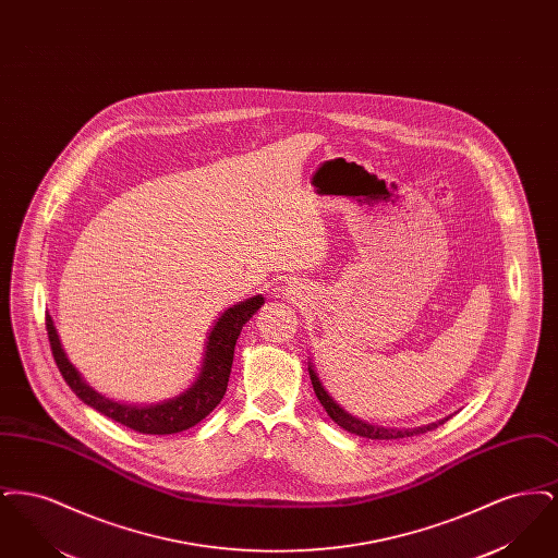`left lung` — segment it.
<instances>
[{"instance_id": "8db88e82", "label": "left lung", "mask_w": 558, "mask_h": 558, "mask_svg": "<svg viewBox=\"0 0 558 558\" xmlns=\"http://www.w3.org/2000/svg\"><path fill=\"white\" fill-rule=\"evenodd\" d=\"M310 376H312V385H314V391L318 396L319 403L324 405L328 416L337 425L343 426L345 430L355 433L360 437H368V439H401V437H412V435H421V433H426V430H433V428H437V426L444 425L448 421L446 418V421H439V423H433V425L418 426V428H385V426L368 425V423H362L360 418L347 414L345 410L326 393V389L319 383L318 374L314 372L312 366H310Z\"/></svg>"}]
</instances>
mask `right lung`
I'll use <instances>...</instances> for the list:
<instances>
[{"instance_id":"obj_1","label":"right lung","mask_w":558,"mask_h":558,"mask_svg":"<svg viewBox=\"0 0 558 558\" xmlns=\"http://www.w3.org/2000/svg\"><path fill=\"white\" fill-rule=\"evenodd\" d=\"M262 305H264V296L255 294L246 301H240L239 305L226 310L221 314V318L215 322V326L207 337L203 366H201V374L194 380V385L184 393H180L178 398L167 399L157 405H125V403H117L112 399L100 396L98 391H94L81 378L77 368L69 362L64 349L60 345L52 316H48V314H46V328H48V339L52 347L56 366L62 374V378L66 380V385L75 391V396L83 403H87L89 408L112 418L114 423L130 426L137 433L171 435V433H180L190 426L198 425L223 399L226 389H228L232 362H234V347L239 341L240 330L248 319L253 318V314Z\"/></svg>"}]
</instances>
